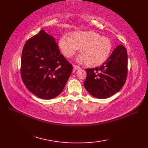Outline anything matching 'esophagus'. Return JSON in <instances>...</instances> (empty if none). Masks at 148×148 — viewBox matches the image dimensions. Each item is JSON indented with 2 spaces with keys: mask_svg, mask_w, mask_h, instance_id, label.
I'll use <instances>...</instances> for the list:
<instances>
[{
  "mask_svg": "<svg viewBox=\"0 0 148 148\" xmlns=\"http://www.w3.org/2000/svg\"><path fill=\"white\" fill-rule=\"evenodd\" d=\"M73 67H74V70H79V69H81L80 67H79V66H77V65H74L73 66Z\"/></svg>",
  "mask_w": 148,
  "mask_h": 148,
  "instance_id": "34e87169",
  "label": "esophagus"
}]
</instances>
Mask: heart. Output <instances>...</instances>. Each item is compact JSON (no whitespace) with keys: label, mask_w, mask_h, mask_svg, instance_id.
<instances>
[{"label":"heart","mask_w":148,"mask_h":148,"mask_svg":"<svg viewBox=\"0 0 148 148\" xmlns=\"http://www.w3.org/2000/svg\"><path fill=\"white\" fill-rule=\"evenodd\" d=\"M58 45L66 58H71L80 48L81 55L77 60L86 63L88 66L102 64L108 58L112 50V44L108 37L93 31H77L70 37L63 36Z\"/></svg>","instance_id":"obj_1"}]
</instances>
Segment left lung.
<instances>
[{"instance_id":"8db88e82","label":"left lung","mask_w":148,"mask_h":148,"mask_svg":"<svg viewBox=\"0 0 148 148\" xmlns=\"http://www.w3.org/2000/svg\"><path fill=\"white\" fill-rule=\"evenodd\" d=\"M127 65V49L123 45H119L102 65L86 69L84 88L97 99H106L114 95L126 82Z\"/></svg>"}]
</instances>
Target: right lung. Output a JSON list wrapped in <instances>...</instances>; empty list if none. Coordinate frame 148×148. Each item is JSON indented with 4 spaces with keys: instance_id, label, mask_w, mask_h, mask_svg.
<instances>
[{
    "instance_id": "obj_1",
    "label": "right lung",
    "mask_w": 148,
    "mask_h": 148,
    "mask_svg": "<svg viewBox=\"0 0 148 148\" xmlns=\"http://www.w3.org/2000/svg\"><path fill=\"white\" fill-rule=\"evenodd\" d=\"M72 65L60 52L53 37L44 30L25 44L21 76L27 88L42 99H52L64 90Z\"/></svg>"
}]
</instances>
